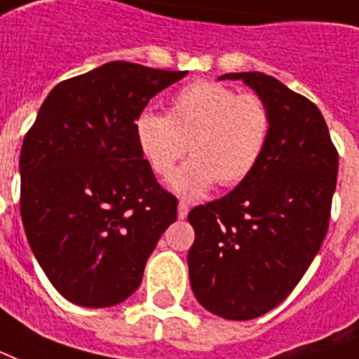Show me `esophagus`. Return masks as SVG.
<instances>
[{"label": "esophagus", "mask_w": 359, "mask_h": 359, "mask_svg": "<svg viewBox=\"0 0 359 359\" xmlns=\"http://www.w3.org/2000/svg\"><path fill=\"white\" fill-rule=\"evenodd\" d=\"M188 211H190V207H188L187 201H180L179 203V219H187Z\"/></svg>", "instance_id": "34e87169"}]
</instances>
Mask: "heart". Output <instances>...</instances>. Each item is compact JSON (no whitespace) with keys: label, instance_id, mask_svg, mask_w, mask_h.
Wrapping results in <instances>:
<instances>
[{"label":"heart","instance_id":"b5f03b06","mask_svg":"<svg viewBox=\"0 0 359 359\" xmlns=\"http://www.w3.org/2000/svg\"><path fill=\"white\" fill-rule=\"evenodd\" d=\"M270 133L272 112L264 98L215 81L187 85L172 97L167 116L144 112L135 121L140 154L159 179H171L190 150L194 158L172 179V190L190 200L217 180L230 188L249 179Z\"/></svg>","mask_w":359,"mask_h":359}]
</instances>
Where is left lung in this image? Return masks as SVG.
Masks as SVG:
<instances>
[{"label":"left lung","instance_id":"1","mask_svg":"<svg viewBox=\"0 0 359 359\" xmlns=\"http://www.w3.org/2000/svg\"><path fill=\"white\" fill-rule=\"evenodd\" d=\"M243 79L272 112L261 163L220 200L194 207L190 285L224 320L266 314L297 287L327 233L339 154L318 106L262 72Z\"/></svg>","mask_w":359,"mask_h":359}]
</instances>
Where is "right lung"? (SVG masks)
Wrapping results in <instances>:
<instances>
[{"label":"right lung","mask_w":359,"mask_h":359,"mask_svg":"<svg viewBox=\"0 0 359 359\" xmlns=\"http://www.w3.org/2000/svg\"><path fill=\"white\" fill-rule=\"evenodd\" d=\"M188 72L108 62L65 79L20 150V217L58 293L106 308L131 297L179 200L142 158L135 121Z\"/></svg>","instance_id":"add662e5"}]
</instances>
